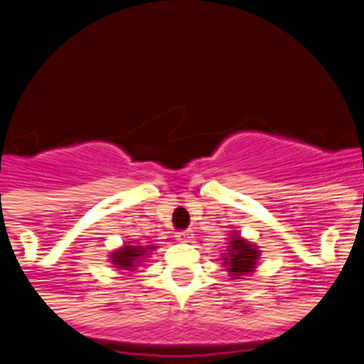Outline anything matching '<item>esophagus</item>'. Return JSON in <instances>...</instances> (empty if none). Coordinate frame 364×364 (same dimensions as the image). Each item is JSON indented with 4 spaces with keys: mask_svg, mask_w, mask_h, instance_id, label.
Wrapping results in <instances>:
<instances>
[{
    "mask_svg": "<svg viewBox=\"0 0 364 364\" xmlns=\"http://www.w3.org/2000/svg\"><path fill=\"white\" fill-rule=\"evenodd\" d=\"M193 239V233L190 230H185V232H178L176 233V240L178 242H190Z\"/></svg>",
    "mask_w": 364,
    "mask_h": 364,
    "instance_id": "obj_1",
    "label": "esophagus"
}]
</instances>
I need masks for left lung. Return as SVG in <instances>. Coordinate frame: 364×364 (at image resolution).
Returning a JSON list of instances; mask_svg holds the SVG:
<instances>
[{
    "label": "left lung",
    "mask_w": 364,
    "mask_h": 364,
    "mask_svg": "<svg viewBox=\"0 0 364 364\" xmlns=\"http://www.w3.org/2000/svg\"><path fill=\"white\" fill-rule=\"evenodd\" d=\"M259 246H255L250 240L242 239L239 233L233 232L232 237H230L228 250H224L223 253V266L226 267L230 277L237 280V278H242L246 274L253 273L257 266H259Z\"/></svg>",
    "instance_id": "1"
}]
</instances>
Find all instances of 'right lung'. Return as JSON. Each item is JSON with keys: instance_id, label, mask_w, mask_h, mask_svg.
<instances>
[{"instance_id": "right-lung-1", "label": "right lung", "mask_w": 364, "mask_h": 364, "mask_svg": "<svg viewBox=\"0 0 364 364\" xmlns=\"http://www.w3.org/2000/svg\"><path fill=\"white\" fill-rule=\"evenodd\" d=\"M154 246H132V244H124L122 247L114 250L109 255V262L114 267L124 271H136L147 259L151 257V251H154Z\"/></svg>"}]
</instances>
